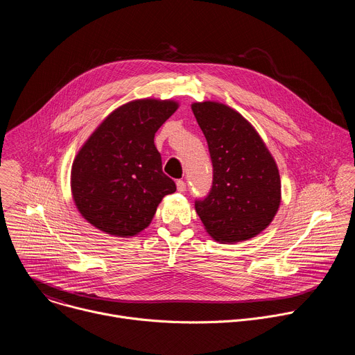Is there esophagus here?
<instances>
[{"label": "esophagus", "mask_w": 355, "mask_h": 355, "mask_svg": "<svg viewBox=\"0 0 355 355\" xmlns=\"http://www.w3.org/2000/svg\"><path fill=\"white\" fill-rule=\"evenodd\" d=\"M177 189H178V192H184L187 189V184L182 180H178L177 181Z\"/></svg>", "instance_id": "obj_1"}]
</instances>
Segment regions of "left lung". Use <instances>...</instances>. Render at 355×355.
Returning a JSON list of instances; mask_svg holds the SVG:
<instances>
[{"label": "left lung", "instance_id": "8db88e82", "mask_svg": "<svg viewBox=\"0 0 355 355\" xmlns=\"http://www.w3.org/2000/svg\"><path fill=\"white\" fill-rule=\"evenodd\" d=\"M214 166L212 188L195 211L218 241L237 243L261 233L281 204V180L266 143L237 111L205 101L191 105Z\"/></svg>", "mask_w": 355, "mask_h": 355}]
</instances>
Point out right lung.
<instances>
[{"instance_id":"right-lung-1","label":"right lung","mask_w":355,"mask_h":355,"mask_svg":"<svg viewBox=\"0 0 355 355\" xmlns=\"http://www.w3.org/2000/svg\"><path fill=\"white\" fill-rule=\"evenodd\" d=\"M177 108L171 99L130 101L83 144L71 167V192L88 223L112 236H135L150 225L162 199L175 192L155 135Z\"/></svg>"}]
</instances>
